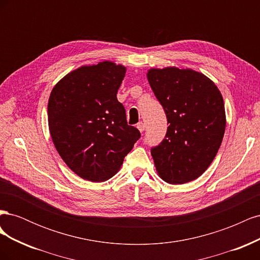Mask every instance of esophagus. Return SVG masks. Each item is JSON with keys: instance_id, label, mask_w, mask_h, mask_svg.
<instances>
[{"instance_id": "esophagus-1", "label": "esophagus", "mask_w": 260, "mask_h": 260, "mask_svg": "<svg viewBox=\"0 0 260 260\" xmlns=\"http://www.w3.org/2000/svg\"><path fill=\"white\" fill-rule=\"evenodd\" d=\"M137 128L139 129L140 132H143V131L145 130V124H144L143 122H139V123L137 124Z\"/></svg>"}]
</instances>
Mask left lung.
Returning a JSON list of instances; mask_svg holds the SVG:
<instances>
[{
  "mask_svg": "<svg viewBox=\"0 0 260 260\" xmlns=\"http://www.w3.org/2000/svg\"><path fill=\"white\" fill-rule=\"evenodd\" d=\"M146 77L169 123L164 141L151 151L157 174L170 184L191 182L221 145L226 123L221 93L191 68H151Z\"/></svg>",
  "mask_w": 260,
  "mask_h": 260,
  "instance_id": "left-lung-1",
  "label": "left lung"
}]
</instances>
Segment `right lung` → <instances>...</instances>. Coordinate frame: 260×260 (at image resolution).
<instances>
[{
    "mask_svg": "<svg viewBox=\"0 0 260 260\" xmlns=\"http://www.w3.org/2000/svg\"><path fill=\"white\" fill-rule=\"evenodd\" d=\"M125 70L109 60L84 65L62 77L50 94L48 121L55 148L70 170L91 182L114 177L141 137L128 125L117 100Z\"/></svg>",
    "mask_w": 260,
    "mask_h": 260,
    "instance_id": "right-lung-1",
    "label": "right lung"
}]
</instances>
